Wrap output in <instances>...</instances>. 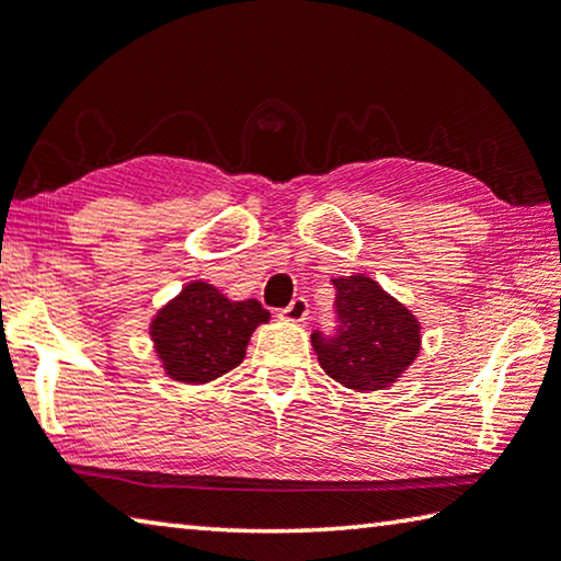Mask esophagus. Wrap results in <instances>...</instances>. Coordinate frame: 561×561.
I'll use <instances>...</instances> for the list:
<instances>
[{"mask_svg":"<svg viewBox=\"0 0 561 561\" xmlns=\"http://www.w3.org/2000/svg\"><path fill=\"white\" fill-rule=\"evenodd\" d=\"M307 314H309V305L305 297H295L291 299V305L279 312V317L287 319V322H305Z\"/></svg>","mask_w":561,"mask_h":561,"instance_id":"obj_1","label":"esophagus"}]
</instances>
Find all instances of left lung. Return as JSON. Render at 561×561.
<instances>
[{"mask_svg": "<svg viewBox=\"0 0 561 561\" xmlns=\"http://www.w3.org/2000/svg\"><path fill=\"white\" fill-rule=\"evenodd\" d=\"M332 282L340 327L334 336L312 334L319 367L354 392L392 387L420 357V319L367 274Z\"/></svg>", "mask_w": 561, "mask_h": 561, "instance_id": "1", "label": "left lung"}]
</instances>
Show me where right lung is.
Returning a JSON list of instances; mask_svg holds the SVG:
<instances>
[{
  "mask_svg": "<svg viewBox=\"0 0 561 561\" xmlns=\"http://www.w3.org/2000/svg\"><path fill=\"white\" fill-rule=\"evenodd\" d=\"M270 322L256 299L232 301L207 282H190L149 324L154 352L169 379L207 385L239 367L249 336Z\"/></svg>",
  "mask_w": 561,
  "mask_h": 561,
  "instance_id": "add662e5",
  "label": "right lung"
}]
</instances>
